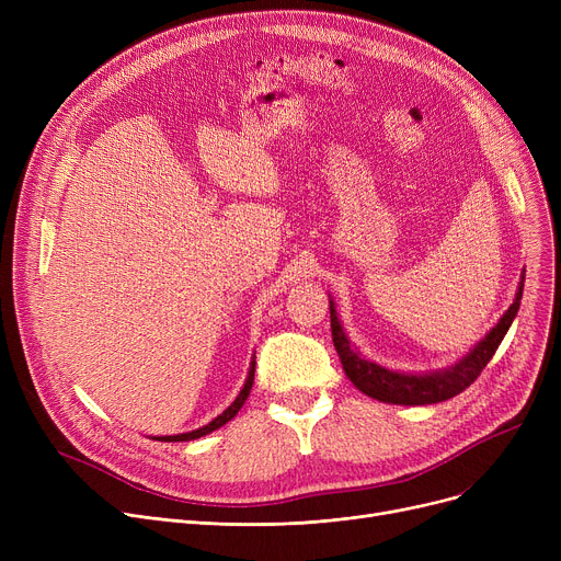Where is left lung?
<instances>
[{"instance_id": "obj_1", "label": "left lung", "mask_w": 561, "mask_h": 561, "mask_svg": "<svg viewBox=\"0 0 561 561\" xmlns=\"http://www.w3.org/2000/svg\"><path fill=\"white\" fill-rule=\"evenodd\" d=\"M523 298V282L518 286L514 305L500 318L497 325L468 352V355L455 364L448 370H436L430 375H404L381 368L368 359L362 357V352L350 345L341 322L336 318V309L330 302V318H332V341L339 352V359L343 364L345 375L350 377L352 385L366 396L389 402V404H434L444 402L468 389L480 377V373L486 368L500 341L505 339L514 316L518 313Z\"/></svg>"}]
</instances>
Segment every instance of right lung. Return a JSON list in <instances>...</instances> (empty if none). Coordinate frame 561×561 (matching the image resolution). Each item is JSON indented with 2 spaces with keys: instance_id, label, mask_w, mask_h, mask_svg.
<instances>
[{
  "instance_id": "obj_1",
  "label": "right lung",
  "mask_w": 561,
  "mask_h": 561,
  "mask_svg": "<svg viewBox=\"0 0 561 561\" xmlns=\"http://www.w3.org/2000/svg\"><path fill=\"white\" fill-rule=\"evenodd\" d=\"M252 385H254V362H252L250 375H248V379H245V387L241 389L239 398H236V400H233V402L222 411V414H220L218 419H214L209 425H204V427L193 430V432H186V434H176V436H159V440H193V438H199V436H204V434H209V432H214V430L222 427L225 423H229L236 414H239V409L243 407V402H245V400H248V396H250Z\"/></svg>"
}]
</instances>
